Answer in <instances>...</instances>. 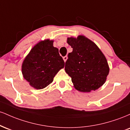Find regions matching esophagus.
<instances>
[{"mask_svg":"<svg viewBox=\"0 0 130 130\" xmlns=\"http://www.w3.org/2000/svg\"><path fill=\"white\" fill-rule=\"evenodd\" d=\"M67 59H68V57H67V56H64L63 57V60H64V62H66L67 61Z\"/></svg>","mask_w":130,"mask_h":130,"instance_id":"1","label":"esophagus"}]
</instances>
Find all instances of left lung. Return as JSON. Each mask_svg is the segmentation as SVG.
Wrapping results in <instances>:
<instances>
[{
	"label": "left lung",
	"instance_id": "obj_1",
	"mask_svg": "<svg viewBox=\"0 0 130 130\" xmlns=\"http://www.w3.org/2000/svg\"><path fill=\"white\" fill-rule=\"evenodd\" d=\"M67 43L73 48L65 62V71L74 88L83 92L95 90L104 84L109 68L105 56L95 43L83 35L70 37Z\"/></svg>",
	"mask_w": 130,
	"mask_h": 130
}]
</instances>
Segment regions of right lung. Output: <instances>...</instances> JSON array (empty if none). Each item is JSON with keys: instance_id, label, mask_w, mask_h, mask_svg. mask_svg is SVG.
Here are the masks:
<instances>
[{"instance_id": "right-lung-1", "label": "right lung", "mask_w": 130, "mask_h": 130, "mask_svg": "<svg viewBox=\"0 0 130 130\" xmlns=\"http://www.w3.org/2000/svg\"><path fill=\"white\" fill-rule=\"evenodd\" d=\"M53 40L49 39L40 41L22 62L24 78L38 90L50 84L58 71L65 66L59 50L53 46Z\"/></svg>"}]
</instances>
